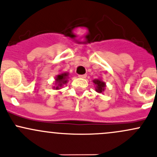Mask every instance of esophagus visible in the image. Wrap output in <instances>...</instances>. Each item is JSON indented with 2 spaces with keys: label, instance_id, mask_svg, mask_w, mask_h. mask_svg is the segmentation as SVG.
Here are the masks:
<instances>
[{
  "label": "esophagus",
  "instance_id": "34e87169",
  "mask_svg": "<svg viewBox=\"0 0 157 157\" xmlns=\"http://www.w3.org/2000/svg\"><path fill=\"white\" fill-rule=\"evenodd\" d=\"M78 77L81 78H85L87 77L86 74H84V75H78Z\"/></svg>",
  "mask_w": 157,
  "mask_h": 157
}]
</instances>
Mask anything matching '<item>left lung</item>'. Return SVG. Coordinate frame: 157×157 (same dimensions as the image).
Wrapping results in <instances>:
<instances>
[{
	"label": "left lung",
	"instance_id": "obj_1",
	"mask_svg": "<svg viewBox=\"0 0 157 157\" xmlns=\"http://www.w3.org/2000/svg\"><path fill=\"white\" fill-rule=\"evenodd\" d=\"M93 82L94 83V85H96V91L98 93H102L103 91H104L105 88H106V84L105 82H103L101 78L94 79L93 81Z\"/></svg>",
	"mask_w": 157,
	"mask_h": 157
}]
</instances>
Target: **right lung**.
Here are the masks:
<instances>
[{
	"label": "right lung",
	"mask_w": 157,
	"mask_h": 157,
	"mask_svg": "<svg viewBox=\"0 0 157 157\" xmlns=\"http://www.w3.org/2000/svg\"><path fill=\"white\" fill-rule=\"evenodd\" d=\"M68 75H69V73L67 72H63V73H61L59 75H58L56 77V87H54L56 90L59 89L61 87L63 86V85L66 84L67 82V78Z\"/></svg>",
	"instance_id": "add662e5"
}]
</instances>
